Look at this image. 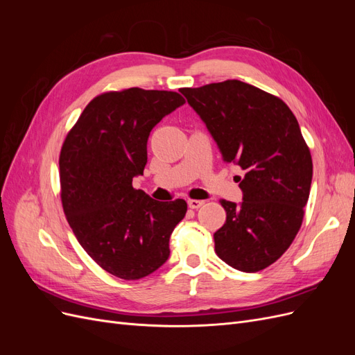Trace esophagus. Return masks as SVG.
I'll return each mask as SVG.
<instances>
[{"mask_svg": "<svg viewBox=\"0 0 355 355\" xmlns=\"http://www.w3.org/2000/svg\"><path fill=\"white\" fill-rule=\"evenodd\" d=\"M202 204H204V201H201V200H188L189 209H200Z\"/></svg>", "mask_w": 355, "mask_h": 355, "instance_id": "34e87169", "label": "esophagus"}]
</instances>
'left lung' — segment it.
<instances>
[{"label": "left lung", "instance_id": "1", "mask_svg": "<svg viewBox=\"0 0 355 355\" xmlns=\"http://www.w3.org/2000/svg\"><path fill=\"white\" fill-rule=\"evenodd\" d=\"M206 123L225 163L244 170L243 202L220 200L227 211L214 252L243 272L280 259L304 220L313 158L296 116L277 96L239 80L180 90Z\"/></svg>", "mask_w": 355, "mask_h": 355}]
</instances>
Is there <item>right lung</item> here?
Returning <instances> with one entry per match:
<instances>
[{
	"label": "right lung",
	"instance_id": "right-lung-1",
	"mask_svg": "<svg viewBox=\"0 0 355 355\" xmlns=\"http://www.w3.org/2000/svg\"><path fill=\"white\" fill-rule=\"evenodd\" d=\"M185 103L176 92H105L85 106L59 155L60 200L75 237L106 272L139 280L163 265L187 201L159 202L133 188L146 142L163 116Z\"/></svg>",
	"mask_w": 355,
	"mask_h": 355
}]
</instances>
